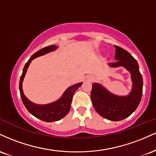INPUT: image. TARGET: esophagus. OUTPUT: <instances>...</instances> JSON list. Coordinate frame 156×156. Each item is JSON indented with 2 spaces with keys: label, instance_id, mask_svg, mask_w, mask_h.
Segmentation results:
<instances>
[{
  "label": "esophagus",
  "instance_id": "1",
  "mask_svg": "<svg viewBox=\"0 0 156 156\" xmlns=\"http://www.w3.org/2000/svg\"><path fill=\"white\" fill-rule=\"evenodd\" d=\"M93 78H94V77H93V76H89V80H92Z\"/></svg>",
  "mask_w": 156,
  "mask_h": 156
}]
</instances>
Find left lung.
I'll use <instances>...</instances> for the list:
<instances>
[{
    "label": "left lung",
    "mask_w": 156,
    "mask_h": 156,
    "mask_svg": "<svg viewBox=\"0 0 156 156\" xmlns=\"http://www.w3.org/2000/svg\"><path fill=\"white\" fill-rule=\"evenodd\" d=\"M115 47L116 62L109 64L113 67L122 66L131 74L133 89L129 95L113 94L98 83L92 84L91 98L93 106L100 115L111 121H119L129 117L137 108L142 96L143 79L137 61L130 53L119 46Z\"/></svg>",
    "instance_id": "obj_1"
}]
</instances>
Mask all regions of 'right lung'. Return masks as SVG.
<instances>
[{"mask_svg": "<svg viewBox=\"0 0 156 156\" xmlns=\"http://www.w3.org/2000/svg\"><path fill=\"white\" fill-rule=\"evenodd\" d=\"M56 48V46L53 44V45H50L48 46V47L42 48L41 50L36 52L34 54H33V55L27 62L24 68H23L22 76H20V79L19 87L20 97L23 104L26 106L27 110L31 113L32 115L34 116L35 117L38 118V119L42 121L48 122L58 121L67 115L68 112H69V109H70L73 94L83 83L82 82H80V83H76L75 85H73L72 87H69L65 91V92L64 93L61 99L56 102H54V103H51V104L43 105L34 104V103L30 101L29 100H28V98L24 95L22 89L23 80L26 73L27 69H28L31 61L37 57L54 51Z\"/></svg>", "mask_w": 156, "mask_h": 156, "instance_id": "1", "label": "right lung"}]
</instances>
